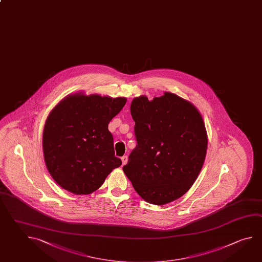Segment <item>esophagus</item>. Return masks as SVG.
I'll return each mask as SVG.
<instances>
[{
	"instance_id": "esophagus-1",
	"label": "esophagus",
	"mask_w": 262,
	"mask_h": 262,
	"mask_svg": "<svg viewBox=\"0 0 262 262\" xmlns=\"http://www.w3.org/2000/svg\"><path fill=\"white\" fill-rule=\"evenodd\" d=\"M121 161H122V165H126L127 162H128V156H122V157H121Z\"/></svg>"
}]
</instances>
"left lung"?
<instances>
[{
    "label": "left lung",
    "instance_id": "left-lung-1",
    "mask_svg": "<svg viewBox=\"0 0 262 262\" xmlns=\"http://www.w3.org/2000/svg\"><path fill=\"white\" fill-rule=\"evenodd\" d=\"M137 145L123 171L133 188L151 204L164 205L191 188L205 160L208 137L192 103L173 93L148 100L133 98Z\"/></svg>",
    "mask_w": 262,
    "mask_h": 262
}]
</instances>
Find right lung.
<instances>
[{
	"instance_id": "1",
	"label": "right lung",
	"mask_w": 262,
	"mask_h": 262,
	"mask_svg": "<svg viewBox=\"0 0 262 262\" xmlns=\"http://www.w3.org/2000/svg\"><path fill=\"white\" fill-rule=\"evenodd\" d=\"M126 101L125 97L75 93L51 111L43 130V154L47 168L61 188L88 195L121 165L107 127Z\"/></svg>"
}]
</instances>
